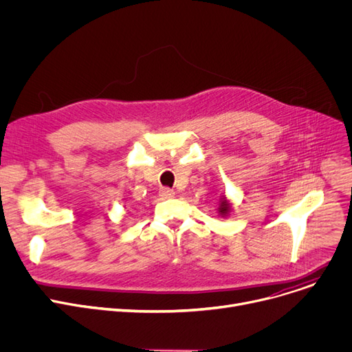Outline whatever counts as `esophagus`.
<instances>
[{"label": "esophagus", "instance_id": "obj_1", "mask_svg": "<svg viewBox=\"0 0 352 352\" xmlns=\"http://www.w3.org/2000/svg\"><path fill=\"white\" fill-rule=\"evenodd\" d=\"M159 195H160L163 199H170V197L175 196V192H173L172 189H169V188H162L160 192H159Z\"/></svg>", "mask_w": 352, "mask_h": 352}]
</instances>
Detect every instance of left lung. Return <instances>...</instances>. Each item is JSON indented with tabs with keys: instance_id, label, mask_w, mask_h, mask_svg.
Here are the masks:
<instances>
[{
	"instance_id": "left-lung-1",
	"label": "left lung",
	"mask_w": 352,
	"mask_h": 352,
	"mask_svg": "<svg viewBox=\"0 0 352 352\" xmlns=\"http://www.w3.org/2000/svg\"><path fill=\"white\" fill-rule=\"evenodd\" d=\"M229 209H230V204L227 203L224 199L221 200V203H220V208H219V212H220V214H227V212H229Z\"/></svg>"
}]
</instances>
